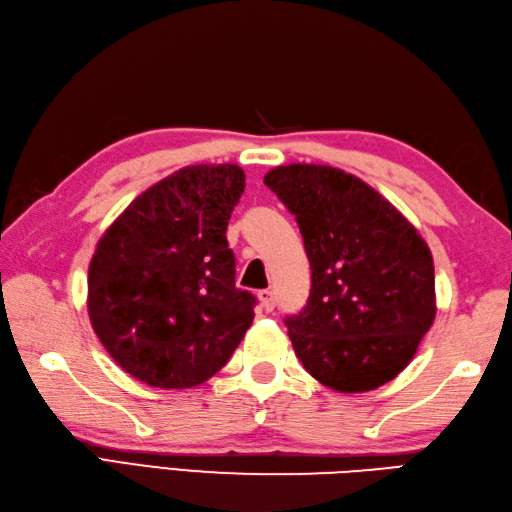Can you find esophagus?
I'll return each mask as SVG.
<instances>
[{"label":"esophagus","mask_w":512,"mask_h":512,"mask_svg":"<svg viewBox=\"0 0 512 512\" xmlns=\"http://www.w3.org/2000/svg\"><path fill=\"white\" fill-rule=\"evenodd\" d=\"M259 304H262V308L266 310V313H270V310H273L275 308V293H273V290H259Z\"/></svg>","instance_id":"1"}]
</instances>
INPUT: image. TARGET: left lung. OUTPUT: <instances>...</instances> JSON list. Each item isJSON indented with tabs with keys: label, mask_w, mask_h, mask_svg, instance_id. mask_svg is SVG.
I'll use <instances>...</instances> for the list:
<instances>
[{
	"label": "left lung",
	"mask_w": 512,
	"mask_h": 512,
	"mask_svg": "<svg viewBox=\"0 0 512 512\" xmlns=\"http://www.w3.org/2000/svg\"><path fill=\"white\" fill-rule=\"evenodd\" d=\"M264 184L295 215L313 270L288 315L299 362L339 393L395 379L435 319V266L417 230L362 179L333 166L273 168Z\"/></svg>",
	"instance_id": "obj_1"
}]
</instances>
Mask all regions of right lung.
<instances>
[{"label":"right lung","mask_w":512,"mask_h":512,"mask_svg":"<svg viewBox=\"0 0 512 512\" xmlns=\"http://www.w3.org/2000/svg\"><path fill=\"white\" fill-rule=\"evenodd\" d=\"M244 186L239 166H186L139 195L99 239L88 268L90 324L139 382H206L253 324L257 299L235 286L226 239Z\"/></svg>","instance_id":"obj_1"}]
</instances>
